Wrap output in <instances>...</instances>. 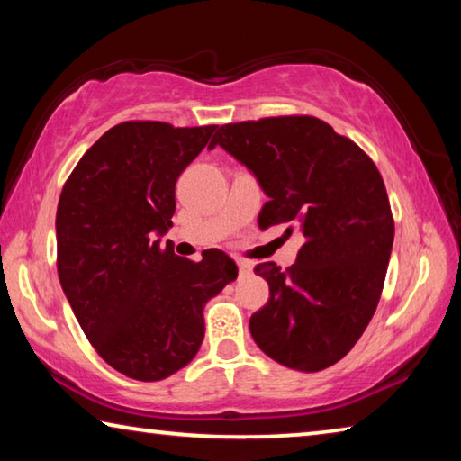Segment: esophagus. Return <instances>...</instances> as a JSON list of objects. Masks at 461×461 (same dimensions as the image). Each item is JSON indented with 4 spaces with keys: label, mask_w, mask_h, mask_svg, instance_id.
Here are the masks:
<instances>
[{
    "label": "esophagus",
    "mask_w": 461,
    "mask_h": 461,
    "mask_svg": "<svg viewBox=\"0 0 461 461\" xmlns=\"http://www.w3.org/2000/svg\"><path fill=\"white\" fill-rule=\"evenodd\" d=\"M238 270H240V275H248L252 270V262L238 260Z\"/></svg>",
    "instance_id": "1"
}]
</instances>
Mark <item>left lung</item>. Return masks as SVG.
<instances>
[{"label":"left lung","instance_id":"left-lung-1","mask_svg":"<svg viewBox=\"0 0 461 461\" xmlns=\"http://www.w3.org/2000/svg\"><path fill=\"white\" fill-rule=\"evenodd\" d=\"M254 174L268 201L260 230L285 223L303 246L295 265L254 273L268 283L250 334L270 359L297 371L340 361L374 318L388 270L393 219L367 153L313 116L221 125L211 141Z\"/></svg>","mask_w":461,"mask_h":461}]
</instances>
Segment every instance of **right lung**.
<instances>
[{
    "mask_svg": "<svg viewBox=\"0 0 461 461\" xmlns=\"http://www.w3.org/2000/svg\"><path fill=\"white\" fill-rule=\"evenodd\" d=\"M215 129L121 122L84 153L57 207L63 294L96 353L139 382H159L194 359L204 303L238 276L217 248L193 262L162 244L176 180Z\"/></svg>",
    "mask_w": 461,
    "mask_h": 461,
    "instance_id": "add662e5",
    "label": "right lung"
}]
</instances>
